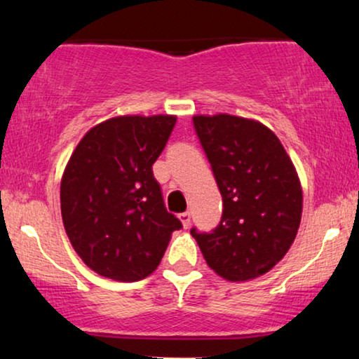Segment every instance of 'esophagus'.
I'll use <instances>...</instances> for the list:
<instances>
[{
	"instance_id": "obj_1",
	"label": "esophagus",
	"mask_w": 359,
	"mask_h": 359,
	"mask_svg": "<svg viewBox=\"0 0 359 359\" xmlns=\"http://www.w3.org/2000/svg\"><path fill=\"white\" fill-rule=\"evenodd\" d=\"M179 218H180V222H182V224H184V228H189L190 226V222H192V217H190V213L189 212H184V213H180L179 215Z\"/></svg>"
}]
</instances>
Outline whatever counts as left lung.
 I'll use <instances>...</instances> for the list:
<instances>
[{"label": "left lung", "instance_id": "left-lung-1", "mask_svg": "<svg viewBox=\"0 0 359 359\" xmlns=\"http://www.w3.org/2000/svg\"><path fill=\"white\" fill-rule=\"evenodd\" d=\"M223 197L212 233L190 229L207 264L233 283L271 271L292 246L302 217V187L279 137L255 119L194 116Z\"/></svg>", "mask_w": 359, "mask_h": 359}]
</instances>
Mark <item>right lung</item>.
<instances>
[{
    "label": "right lung",
    "instance_id": "1",
    "mask_svg": "<svg viewBox=\"0 0 359 359\" xmlns=\"http://www.w3.org/2000/svg\"><path fill=\"white\" fill-rule=\"evenodd\" d=\"M175 121L170 114L109 118L72 152L60 182L62 219L75 252L97 274L144 279L182 228L152 174Z\"/></svg>",
    "mask_w": 359,
    "mask_h": 359
}]
</instances>
